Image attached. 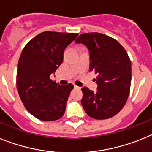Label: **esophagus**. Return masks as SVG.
I'll list each match as a JSON object with an SVG mask.
<instances>
[{
    "label": "esophagus",
    "mask_w": 152,
    "mask_h": 152,
    "mask_svg": "<svg viewBox=\"0 0 152 152\" xmlns=\"http://www.w3.org/2000/svg\"><path fill=\"white\" fill-rule=\"evenodd\" d=\"M74 88H75V89H78V90H80V87H77V86H76V85H74Z\"/></svg>",
    "instance_id": "esophagus-1"
}]
</instances>
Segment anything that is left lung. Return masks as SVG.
Returning a JSON list of instances; mask_svg holds the SVG:
<instances>
[{
	"mask_svg": "<svg viewBox=\"0 0 152 152\" xmlns=\"http://www.w3.org/2000/svg\"><path fill=\"white\" fill-rule=\"evenodd\" d=\"M75 43L87 47L89 70L97 74L96 92L82 88L83 108L93 119H109L119 113L127 101L131 83L129 56L116 40L102 33H83Z\"/></svg>",
	"mask_w": 152,
	"mask_h": 152,
	"instance_id": "8db88e82",
	"label": "left lung"
}]
</instances>
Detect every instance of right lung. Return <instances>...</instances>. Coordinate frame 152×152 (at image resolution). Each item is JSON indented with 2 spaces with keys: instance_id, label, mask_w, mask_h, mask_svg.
<instances>
[{
  "instance_id": "add662e5",
  "label": "right lung",
  "mask_w": 152,
  "mask_h": 152,
  "mask_svg": "<svg viewBox=\"0 0 152 152\" xmlns=\"http://www.w3.org/2000/svg\"><path fill=\"white\" fill-rule=\"evenodd\" d=\"M78 35L43 32L23 48L17 67V90L25 108L38 119L55 121L65 113L73 85H59L50 76L62 63L64 50Z\"/></svg>"
}]
</instances>
